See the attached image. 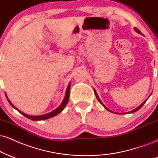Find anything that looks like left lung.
Masks as SVG:
<instances>
[{
	"instance_id": "left-lung-1",
	"label": "left lung",
	"mask_w": 158,
	"mask_h": 158,
	"mask_svg": "<svg viewBox=\"0 0 158 158\" xmlns=\"http://www.w3.org/2000/svg\"><path fill=\"white\" fill-rule=\"evenodd\" d=\"M135 31H136V32H138V33H139V34H141V31H139V29H138L137 28H135ZM94 93H95V95H96V97H97V100H99V102H100L101 103V104H102V106H104V107H105V108H106L107 109V110H109V111L112 112V111H111V110H109V109H108V108H106V107L104 106V104H103V103H102V102H101V100H100V98H99L98 95H97V93H96V91H95V90H94ZM147 100H146V101H147ZM146 101H144V102H143V103H142V104L141 105V106H139V107H138V108H136L135 109H134V110H131V111H130V112H128V113H129V114H130V113H134V112L137 111V110H139V109H140V108H141V107L143 106V105H144V103L146 102ZM124 114H126V113H124Z\"/></svg>"
}]
</instances>
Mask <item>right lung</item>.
<instances>
[{"mask_svg":"<svg viewBox=\"0 0 158 158\" xmlns=\"http://www.w3.org/2000/svg\"><path fill=\"white\" fill-rule=\"evenodd\" d=\"M69 91H70V83H69V85H68L67 86V91H66V94H65V97H64V99L63 100V102H61V106H60L58 108H57L56 109V110H54L53 111L50 112V113H48V114H46L44 115H41V116H30V115H27L24 114V113L21 112L20 110H19L18 109H17L15 108V106H13L12 104H11V102L9 101V99H8V97H6L8 101H9V104L11 105V106L13 107L14 108H15L16 110H18V111L20 113V114H22L23 116H25V117H27L29 119H31V120H34V121H38V120H44V119H47V118H51L52 116H55L56 115H58V114H60L62 110H64V108H65V106H67L68 101H69Z\"/></svg>","mask_w":158,"mask_h":158,"instance_id":"1","label":"right lung"}]
</instances>
